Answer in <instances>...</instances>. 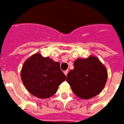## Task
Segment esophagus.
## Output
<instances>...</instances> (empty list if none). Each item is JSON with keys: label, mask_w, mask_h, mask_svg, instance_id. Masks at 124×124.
Here are the masks:
<instances>
[{"label": "esophagus", "mask_w": 124, "mask_h": 124, "mask_svg": "<svg viewBox=\"0 0 124 124\" xmlns=\"http://www.w3.org/2000/svg\"><path fill=\"white\" fill-rule=\"evenodd\" d=\"M64 74L66 75V76H67V74H68V70L64 71Z\"/></svg>", "instance_id": "obj_1"}]
</instances>
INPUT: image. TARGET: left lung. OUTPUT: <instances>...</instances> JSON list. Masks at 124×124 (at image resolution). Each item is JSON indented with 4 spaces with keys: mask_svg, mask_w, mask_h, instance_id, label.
<instances>
[{
    "mask_svg": "<svg viewBox=\"0 0 124 124\" xmlns=\"http://www.w3.org/2000/svg\"><path fill=\"white\" fill-rule=\"evenodd\" d=\"M107 80V70L97 57L77 58L74 69L67 74L66 81L77 97L89 99L99 94Z\"/></svg>",
    "mask_w": 124,
    "mask_h": 124,
    "instance_id": "left-lung-1",
    "label": "left lung"
}]
</instances>
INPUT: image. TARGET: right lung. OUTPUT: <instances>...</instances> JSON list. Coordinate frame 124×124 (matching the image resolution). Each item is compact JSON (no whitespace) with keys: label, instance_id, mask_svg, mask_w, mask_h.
I'll use <instances>...</instances> for the list:
<instances>
[{"label":"right lung","instance_id":"1","mask_svg":"<svg viewBox=\"0 0 124 124\" xmlns=\"http://www.w3.org/2000/svg\"><path fill=\"white\" fill-rule=\"evenodd\" d=\"M21 78L27 90L39 99L52 97L66 80L59 62L50 57L44 58L39 53L33 54L25 61Z\"/></svg>","mask_w":124,"mask_h":124}]
</instances>
